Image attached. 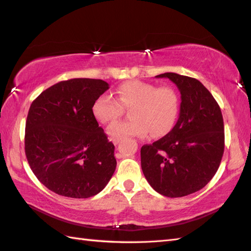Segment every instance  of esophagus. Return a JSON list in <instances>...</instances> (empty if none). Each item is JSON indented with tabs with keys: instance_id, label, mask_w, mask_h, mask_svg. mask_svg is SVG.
<instances>
[{
	"instance_id": "obj_1",
	"label": "esophagus",
	"mask_w": 251,
	"mask_h": 251,
	"mask_svg": "<svg viewBox=\"0 0 251 251\" xmlns=\"http://www.w3.org/2000/svg\"><path fill=\"white\" fill-rule=\"evenodd\" d=\"M121 140H122V139H117V138H113V139H112L113 144H114V145H119L120 142H121Z\"/></svg>"
}]
</instances>
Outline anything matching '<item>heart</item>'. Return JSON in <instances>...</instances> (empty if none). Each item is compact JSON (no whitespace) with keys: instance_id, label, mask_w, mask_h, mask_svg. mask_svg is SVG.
I'll return each instance as SVG.
<instances>
[{"instance_id":"1","label":"heart","mask_w":251,"mask_h":251,"mask_svg":"<svg viewBox=\"0 0 251 251\" xmlns=\"http://www.w3.org/2000/svg\"><path fill=\"white\" fill-rule=\"evenodd\" d=\"M116 99L101 95L92 104V114L98 122L107 124L119 117L124 107L129 109V121H117L107 127L112 138L146 137L151 132L161 137L173 128L179 110V96L173 87L141 80H127L116 89Z\"/></svg>"}]
</instances>
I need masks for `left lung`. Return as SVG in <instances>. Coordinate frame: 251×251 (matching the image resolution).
<instances>
[{
  "instance_id": "1",
  "label": "left lung",
  "mask_w": 251,
  "mask_h": 251,
  "mask_svg": "<svg viewBox=\"0 0 251 251\" xmlns=\"http://www.w3.org/2000/svg\"><path fill=\"white\" fill-rule=\"evenodd\" d=\"M169 78L180 92L179 117L169 134L141 147V169L150 186L170 198L200 190L217 173L224 152L222 112L199 80L175 73Z\"/></svg>"
}]
</instances>
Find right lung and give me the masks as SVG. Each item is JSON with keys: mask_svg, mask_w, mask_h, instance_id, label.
Returning <instances> with one entry per match:
<instances>
[{"mask_svg": "<svg viewBox=\"0 0 251 251\" xmlns=\"http://www.w3.org/2000/svg\"><path fill=\"white\" fill-rule=\"evenodd\" d=\"M107 89L104 80L74 78L48 88L31 103L25 152L33 174L53 193L89 198L114 174V145L92 114L93 102Z\"/></svg>", "mask_w": 251, "mask_h": 251, "instance_id": "right-lung-1", "label": "right lung"}]
</instances>
